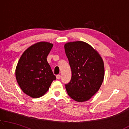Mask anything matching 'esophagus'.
I'll use <instances>...</instances> for the list:
<instances>
[{
    "label": "esophagus",
    "instance_id": "obj_1",
    "mask_svg": "<svg viewBox=\"0 0 129 129\" xmlns=\"http://www.w3.org/2000/svg\"><path fill=\"white\" fill-rule=\"evenodd\" d=\"M56 79L57 80H59V79L60 78V76L59 74H58V75H56Z\"/></svg>",
    "mask_w": 129,
    "mask_h": 129
}]
</instances>
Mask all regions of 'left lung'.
I'll return each instance as SVG.
<instances>
[{"mask_svg":"<svg viewBox=\"0 0 129 129\" xmlns=\"http://www.w3.org/2000/svg\"><path fill=\"white\" fill-rule=\"evenodd\" d=\"M64 50L72 74L70 82L65 85L67 94L78 102L89 100L100 89L104 80L102 57L84 41L67 43Z\"/></svg>","mask_w":129,"mask_h":129,"instance_id":"1","label":"left lung"}]
</instances>
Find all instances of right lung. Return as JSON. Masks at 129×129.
Here are the masks:
<instances>
[{
  "instance_id": "1",
  "label": "right lung",
  "mask_w": 129,
  "mask_h": 129,
  "mask_svg": "<svg viewBox=\"0 0 129 129\" xmlns=\"http://www.w3.org/2000/svg\"><path fill=\"white\" fill-rule=\"evenodd\" d=\"M52 47V44L44 41L36 43L26 49L18 62V84L25 94L33 98L43 96L56 80L47 60Z\"/></svg>"
}]
</instances>
